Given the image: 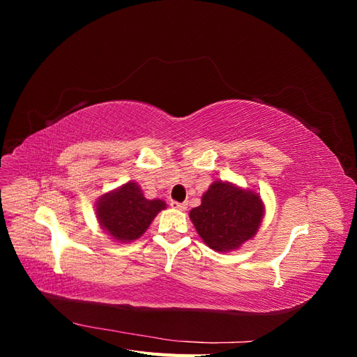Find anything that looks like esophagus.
<instances>
[{
    "instance_id": "34e87169",
    "label": "esophagus",
    "mask_w": 357,
    "mask_h": 357,
    "mask_svg": "<svg viewBox=\"0 0 357 357\" xmlns=\"http://www.w3.org/2000/svg\"><path fill=\"white\" fill-rule=\"evenodd\" d=\"M169 205L172 208H176V210H180V211H185L186 208H188V204H185V202H177V201H171L169 202Z\"/></svg>"
}]
</instances>
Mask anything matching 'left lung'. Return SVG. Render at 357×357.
I'll use <instances>...</instances> for the list:
<instances>
[{"instance_id": "1", "label": "left lung", "mask_w": 357, "mask_h": 357, "mask_svg": "<svg viewBox=\"0 0 357 357\" xmlns=\"http://www.w3.org/2000/svg\"><path fill=\"white\" fill-rule=\"evenodd\" d=\"M189 218L210 248L231 252L256 235L264 218V204L253 190L214 181Z\"/></svg>"}]
</instances>
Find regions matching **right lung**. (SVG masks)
Instances as JSON below:
<instances>
[{
	"label": "right lung",
	"instance_id": "1",
	"mask_svg": "<svg viewBox=\"0 0 357 357\" xmlns=\"http://www.w3.org/2000/svg\"><path fill=\"white\" fill-rule=\"evenodd\" d=\"M167 207L160 199H146L134 181L105 193L96 202V218L113 240L131 243L142 236L155 215Z\"/></svg>",
	"mask_w": 357,
	"mask_h": 357
}]
</instances>
